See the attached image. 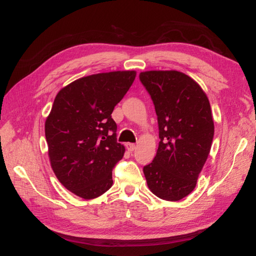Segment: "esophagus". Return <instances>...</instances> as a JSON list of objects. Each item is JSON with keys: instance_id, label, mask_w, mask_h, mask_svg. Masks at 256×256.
Instances as JSON below:
<instances>
[{"instance_id": "obj_1", "label": "esophagus", "mask_w": 256, "mask_h": 256, "mask_svg": "<svg viewBox=\"0 0 256 256\" xmlns=\"http://www.w3.org/2000/svg\"><path fill=\"white\" fill-rule=\"evenodd\" d=\"M126 146V149L128 150V152H134V150L136 149V145H135V144H130V142H128Z\"/></svg>"}]
</instances>
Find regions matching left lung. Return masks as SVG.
Masks as SVG:
<instances>
[{
  "label": "left lung",
  "instance_id": "left-lung-1",
  "mask_svg": "<svg viewBox=\"0 0 256 256\" xmlns=\"http://www.w3.org/2000/svg\"><path fill=\"white\" fill-rule=\"evenodd\" d=\"M158 116L160 142L150 164L144 166L148 188L158 198L180 201L194 192L211 150L212 110L206 92L176 70L140 72Z\"/></svg>",
  "mask_w": 256,
  "mask_h": 256
}]
</instances>
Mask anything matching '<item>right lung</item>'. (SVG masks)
<instances>
[{"label": "right lung", "instance_id": "add662e5", "mask_svg": "<svg viewBox=\"0 0 256 256\" xmlns=\"http://www.w3.org/2000/svg\"><path fill=\"white\" fill-rule=\"evenodd\" d=\"M136 71L83 76L58 92L45 121L50 166L69 192L95 199L112 186V168L126 147L116 142L111 114L133 84Z\"/></svg>", "mask_w": 256, "mask_h": 256}]
</instances>
